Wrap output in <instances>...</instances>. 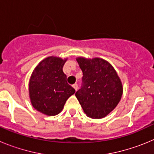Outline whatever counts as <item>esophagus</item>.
Returning a JSON list of instances; mask_svg holds the SVG:
<instances>
[{"label":"esophagus","mask_w":154,"mask_h":154,"mask_svg":"<svg viewBox=\"0 0 154 154\" xmlns=\"http://www.w3.org/2000/svg\"><path fill=\"white\" fill-rule=\"evenodd\" d=\"M72 87L73 88H74L75 89V90H77V89H78V85H77V84L76 83H75V84H73L72 85Z\"/></svg>","instance_id":"1"}]
</instances>
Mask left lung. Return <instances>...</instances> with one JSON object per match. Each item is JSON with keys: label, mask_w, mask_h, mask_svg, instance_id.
<instances>
[{"label": "left lung", "mask_w": 154, "mask_h": 154, "mask_svg": "<svg viewBox=\"0 0 154 154\" xmlns=\"http://www.w3.org/2000/svg\"><path fill=\"white\" fill-rule=\"evenodd\" d=\"M76 61L83 72V85L75 92L76 98L88 117H106L123 95L120 78L113 66L101 58L78 57Z\"/></svg>", "instance_id": "1"}]
</instances>
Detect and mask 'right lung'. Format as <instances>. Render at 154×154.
Returning a JSON list of instances; mask_svg holds the SVG:
<instances>
[{"instance_id":"1","label":"right lung","mask_w":154,"mask_h":154,"mask_svg":"<svg viewBox=\"0 0 154 154\" xmlns=\"http://www.w3.org/2000/svg\"><path fill=\"white\" fill-rule=\"evenodd\" d=\"M67 59L57 56L47 57L37 65L30 77L31 105L46 116L60 113L66 100L75 92L67 83L66 75L62 70Z\"/></svg>"}]
</instances>
